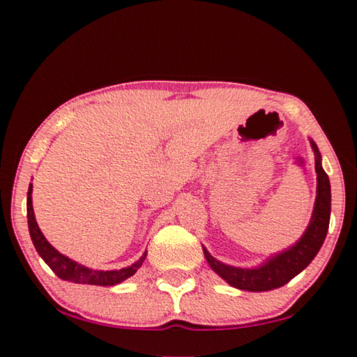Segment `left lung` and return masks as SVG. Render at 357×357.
<instances>
[{"mask_svg":"<svg viewBox=\"0 0 357 357\" xmlns=\"http://www.w3.org/2000/svg\"><path fill=\"white\" fill-rule=\"evenodd\" d=\"M310 144L315 153L317 198L309 227L305 228L298 243L275 255H271L255 268H236V266L225 264L215 259L206 250V247H203V253L211 269L219 274L228 285L244 289V291H269V289L280 288L302 273L321 249L331 220V183L329 176L323 170L321 154L312 138Z\"/></svg>","mask_w":357,"mask_h":357,"instance_id":"left-lung-1","label":"left lung"}]
</instances>
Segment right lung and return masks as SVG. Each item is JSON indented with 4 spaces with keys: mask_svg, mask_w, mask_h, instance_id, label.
<instances>
[{
    "mask_svg": "<svg viewBox=\"0 0 357 357\" xmlns=\"http://www.w3.org/2000/svg\"><path fill=\"white\" fill-rule=\"evenodd\" d=\"M31 193H33V184H29L28 195H26L29 236H31L33 244L36 247V250H38V253L40 255V258L44 259L48 266H50V269L59 277V279L74 282V283H84V285L113 287V285H118V283L124 282L126 279H129V277L134 275L138 271V268L143 264L148 252H144L140 257V259H137L134 264L128 266V268L114 269V271H98V269L86 268V266L77 263V261H74V259H70L69 257L59 253L55 247H53L45 239V236L42 234L40 228L38 225V222H36Z\"/></svg>",
    "mask_w": 357,
    "mask_h": 357,
    "instance_id": "right-lung-1",
    "label": "right lung"
}]
</instances>
